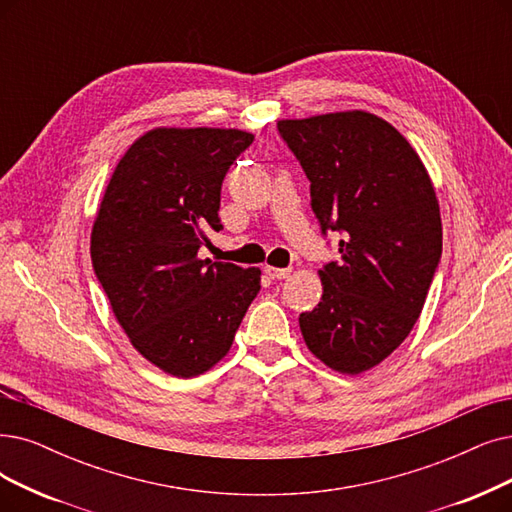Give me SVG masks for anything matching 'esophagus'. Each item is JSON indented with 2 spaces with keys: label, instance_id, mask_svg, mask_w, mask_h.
<instances>
[{
  "label": "esophagus",
  "instance_id": "obj_1",
  "mask_svg": "<svg viewBox=\"0 0 512 512\" xmlns=\"http://www.w3.org/2000/svg\"><path fill=\"white\" fill-rule=\"evenodd\" d=\"M264 273H267L271 279H288L292 269H277V267H264Z\"/></svg>",
  "mask_w": 512,
  "mask_h": 512
}]
</instances>
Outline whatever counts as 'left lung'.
<instances>
[{
	"mask_svg": "<svg viewBox=\"0 0 512 512\" xmlns=\"http://www.w3.org/2000/svg\"><path fill=\"white\" fill-rule=\"evenodd\" d=\"M279 136L311 182L323 237L340 260L298 317L309 351L340 374L372 370L412 332L441 260V214L418 153L388 121L344 111L283 119Z\"/></svg>",
	"mask_w": 512,
	"mask_h": 512,
	"instance_id": "left-lung-1",
	"label": "left lung"
}]
</instances>
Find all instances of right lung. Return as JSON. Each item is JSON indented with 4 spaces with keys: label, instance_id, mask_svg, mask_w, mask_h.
<instances>
[{
    "label": "right lung",
    "instance_id": "1",
    "mask_svg": "<svg viewBox=\"0 0 512 512\" xmlns=\"http://www.w3.org/2000/svg\"><path fill=\"white\" fill-rule=\"evenodd\" d=\"M254 142L241 130L157 128L117 163L92 229V267L134 349L178 378L229 353L260 269L201 260L220 189Z\"/></svg>",
    "mask_w": 512,
    "mask_h": 512
}]
</instances>
